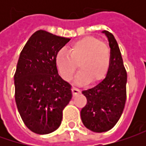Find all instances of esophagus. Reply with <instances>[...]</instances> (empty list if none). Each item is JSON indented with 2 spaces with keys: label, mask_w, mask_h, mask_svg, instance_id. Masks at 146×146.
Listing matches in <instances>:
<instances>
[{
  "label": "esophagus",
  "mask_w": 146,
  "mask_h": 146,
  "mask_svg": "<svg viewBox=\"0 0 146 146\" xmlns=\"http://www.w3.org/2000/svg\"><path fill=\"white\" fill-rule=\"evenodd\" d=\"M80 93V89H78L77 88L73 87L72 88V93H73V95L74 96H76V94H78V93Z\"/></svg>",
  "instance_id": "1"
}]
</instances>
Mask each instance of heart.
<instances>
[{"label":"heart","mask_w":146,"mask_h":146,"mask_svg":"<svg viewBox=\"0 0 146 146\" xmlns=\"http://www.w3.org/2000/svg\"><path fill=\"white\" fill-rule=\"evenodd\" d=\"M68 52L59 50L55 56V65L60 76L70 81L78 66L80 69L76 76L79 84L90 80L96 83L106 77L110 64V51L106 44L98 38L85 36L68 46Z\"/></svg>","instance_id":"b5f03b06"}]
</instances>
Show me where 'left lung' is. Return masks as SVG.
<instances>
[{
	"mask_svg": "<svg viewBox=\"0 0 146 146\" xmlns=\"http://www.w3.org/2000/svg\"><path fill=\"white\" fill-rule=\"evenodd\" d=\"M110 48V64L106 78L82 93L87 98L80 115L84 125L95 132H107L114 127L126 102L127 72L115 36L103 31Z\"/></svg>",
	"mask_w": 146,
	"mask_h": 146,
	"instance_id": "8db88e82",
	"label": "left lung"
}]
</instances>
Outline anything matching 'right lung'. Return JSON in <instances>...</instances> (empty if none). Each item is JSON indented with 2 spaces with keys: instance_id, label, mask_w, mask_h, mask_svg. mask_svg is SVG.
Masks as SVG:
<instances>
[{
  "instance_id": "right-lung-1",
  "label": "right lung",
  "mask_w": 146,
  "mask_h": 146,
  "mask_svg": "<svg viewBox=\"0 0 146 146\" xmlns=\"http://www.w3.org/2000/svg\"><path fill=\"white\" fill-rule=\"evenodd\" d=\"M70 39L36 31L26 43L14 74L15 102L25 125L37 134L57 130L72 98L71 85L58 75L55 56Z\"/></svg>"
}]
</instances>
